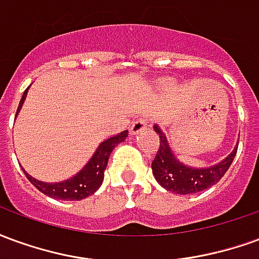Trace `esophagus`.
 Listing matches in <instances>:
<instances>
[{
	"instance_id": "34e87169",
	"label": "esophagus",
	"mask_w": 259,
	"mask_h": 259,
	"mask_svg": "<svg viewBox=\"0 0 259 259\" xmlns=\"http://www.w3.org/2000/svg\"><path fill=\"white\" fill-rule=\"evenodd\" d=\"M147 126H148V120H147L146 118L137 119V120H135L133 124H132V127H130V133H132V135H137V133H140V132H143V130H146Z\"/></svg>"
}]
</instances>
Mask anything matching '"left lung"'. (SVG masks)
Listing matches in <instances>:
<instances>
[{"mask_svg": "<svg viewBox=\"0 0 259 259\" xmlns=\"http://www.w3.org/2000/svg\"><path fill=\"white\" fill-rule=\"evenodd\" d=\"M154 129L159 135V148L151 162L152 174L163 189L174 191L176 194H194L218 183L228 172L237 152L236 147L225 161L215 166L205 169L189 168L175 158L168 146L166 137L159 127L154 126Z\"/></svg>", "mask_w": 259, "mask_h": 259, "instance_id": "8db88e82", "label": "left lung"}]
</instances>
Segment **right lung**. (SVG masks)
<instances>
[{"instance_id": "obj_1", "label": "right lung", "mask_w": 259, "mask_h": 259, "mask_svg": "<svg viewBox=\"0 0 259 259\" xmlns=\"http://www.w3.org/2000/svg\"><path fill=\"white\" fill-rule=\"evenodd\" d=\"M27 90L29 89H26L23 96H22V100H20L16 113L19 112V109L22 108V104L25 101ZM126 137H127V130H124L122 133H119L118 136H113L111 139L101 143V146L98 147V150L93 155L90 162L87 163L76 176L70 178L69 180H65L62 183L40 182V180L31 178L30 175L25 172L26 178L29 179V182L36 187L37 190H40L42 194L48 195V197L65 201L83 200L85 197L94 194L100 189L102 180H104V170L107 169L108 158L111 155L113 148L118 146L119 143L124 141Z\"/></svg>"}]
</instances>
